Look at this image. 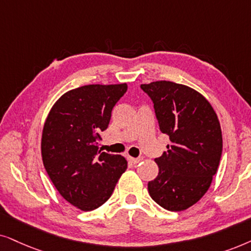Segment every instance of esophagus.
Segmentation results:
<instances>
[{
	"label": "esophagus",
	"instance_id": "obj_1",
	"mask_svg": "<svg viewBox=\"0 0 251 251\" xmlns=\"http://www.w3.org/2000/svg\"><path fill=\"white\" fill-rule=\"evenodd\" d=\"M127 158H128V160H129V163H132L133 165L138 164L139 162H141V160H142L141 157H139V158H134V157H127Z\"/></svg>",
	"mask_w": 251,
	"mask_h": 251
}]
</instances>
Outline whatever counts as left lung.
Listing matches in <instances>:
<instances>
[{"instance_id":"left-lung-1","label":"left lung","mask_w":251,"mask_h":251,"mask_svg":"<svg viewBox=\"0 0 251 251\" xmlns=\"http://www.w3.org/2000/svg\"><path fill=\"white\" fill-rule=\"evenodd\" d=\"M153 103L160 132L169 135L168 151L155 158L158 176L148 182L157 204L182 211L202 199L211 185L223 151L222 128L204 96L172 81L141 85Z\"/></svg>"}]
</instances>
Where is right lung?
Wrapping results in <instances>:
<instances>
[{
  "label": "right lung",
  "mask_w": 251,
  "mask_h": 251,
  "mask_svg": "<svg viewBox=\"0 0 251 251\" xmlns=\"http://www.w3.org/2000/svg\"><path fill=\"white\" fill-rule=\"evenodd\" d=\"M126 83L87 85L66 92L52 105L42 131L43 165L69 203L92 211L108 201L127 160L99 148Z\"/></svg>",
  "instance_id": "right-lung-1"
}]
</instances>
